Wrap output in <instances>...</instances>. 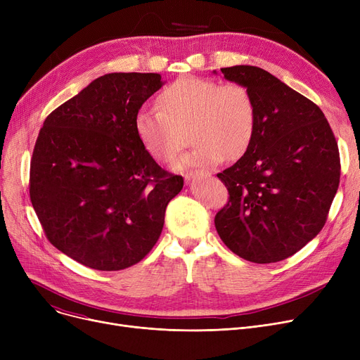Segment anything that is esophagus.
Wrapping results in <instances>:
<instances>
[{
  "mask_svg": "<svg viewBox=\"0 0 360 360\" xmlns=\"http://www.w3.org/2000/svg\"><path fill=\"white\" fill-rule=\"evenodd\" d=\"M212 174L210 172H204V170H191V172L185 174V181L190 182L195 178H209Z\"/></svg>",
  "mask_w": 360,
  "mask_h": 360,
  "instance_id": "1",
  "label": "esophagus"
}]
</instances>
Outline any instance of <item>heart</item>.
<instances>
[{"label":"heart","instance_id":"b5f03b06","mask_svg":"<svg viewBox=\"0 0 360 360\" xmlns=\"http://www.w3.org/2000/svg\"><path fill=\"white\" fill-rule=\"evenodd\" d=\"M134 128L143 148L163 163L178 155L188 131L194 146L174 169L213 167L248 150L257 131V106L240 84L181 77L162 90L158 109L136 113Z\"/></svg>","mask_w":360,"mask_h":360}]
</instances>
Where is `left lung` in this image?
Returning a JSON list of instances; mask_svg holds the SVG:
<instances>
[{"label":"left lung","mask_w":360,"mask_h":360,"mask_svg":"<svg viewBox=\"0 0 360 360\" xmlns=\"http://www.w3.org/2000/svg\"><path fill=\"white\" fill-rule=\"evenodd\" d=\"M220 71L251 93L257 131L243 156L217 175L229 201L216 214V231L243 259H286L324 228L340 182L337 141L323 110L269 71Z\"/></svg>","instance_id":"left-lung-1"}]
</instances>
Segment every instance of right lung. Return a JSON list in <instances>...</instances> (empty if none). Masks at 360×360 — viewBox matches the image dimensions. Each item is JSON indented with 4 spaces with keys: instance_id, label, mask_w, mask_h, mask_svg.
<instances>
[{
    "instance_id": "add662e5",
    "label": "right lung",
    "mask_w": 360,
    "mask_h": 360,
    "mask_svg": "<svg viewBox=\"0 0 360 360\" xmlns=\"http://www.w3.org/2000/svg\"><path fill=\"white\" fill-rule=\"evenodd\" d=\"M165 82L110 72L51 112L30 162V201L56 250L86 267L117 271L158 242L169 201L184 186L143 148L134 118Z\"/></svg>"
}]
</instances>
